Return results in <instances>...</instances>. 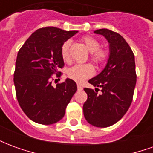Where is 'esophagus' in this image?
Listing matches in <instances>:
<instances>
[{
  "mask_svg": "<svg viewBox=\"0 0 153 153\" xmlns=\"http://www.w3.org/2000/svg\"><path fill=\"white\" fill-rule=\"evenodd\" d=\"M77 88H78V90H79V91L83 90V87L81 86V85H79V84H78V85H77Z\"/></svg>",
  "mask_w": 153,
  "mask_h": 153,
  "instance_id": "obj_1",
  "label": "esophagus"
}]
</instances>
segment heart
I'll use <instances>...</instances> for the list:
<instances>
[{
	"instance_id": "obj_1",
	"label": "heart",
	"mask_w": 153,
	"mask_h": 153,
	"mask_svg": "<svg viewBox=\"0 0 153 153\" xmlns=\"http://www.w3.org/2000/svg\"><path fill=\"white\" fill-rule=\"evenodd\" d=\"M82 41L91 52V60L93 62L96 64L97 65H101L106 62L109 56L108 51L105 49L100 48V42L96 38L90 36H86L82 38ZM70 45V41H66L62 44L60 48V55L65 61H69L70 60V54H69ZM93 73H94V69L93 65L90 64H85V65L77 64L70 68L67 71V74L69 78L76 82H82L84 79L92 76Z\"/></svg>"
}]
</instances>
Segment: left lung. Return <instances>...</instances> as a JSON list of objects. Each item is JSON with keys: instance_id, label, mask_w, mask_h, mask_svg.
<instances>
[{"instance_id": "1", "label": "left lung", "mask_w": 153, "mask_h": 153, "mask_svg": "<svg viewBox=\"0 0 153 153\" xmlns=\"http://www.w3.org/2000/svg\"><path fill=\"white\" fill-rule=\"evenodd\" d=\"M94 33L108 41L110 56L104 70L88 81L97 88H84L88 99L83 104V115L90 125L106 128L119 121L131 105L137 80L134 55L120 34L106 28ZM98 87L102 88L101 94Z\"/></svg>"}]
</instances>
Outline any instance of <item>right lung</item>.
Here are the masks:
<instances>
[{"instance_id":"obj_1","label":"right lung","mask_w":153,"mask_h":153,"mask_svg":"<svg viewBox=\"0 0 153 153\" xmlns=\"http://www.w3.org/2000/svg\"><path fill=\"white\" fill-rule=\"evenodd\" d=\"M77 33L55 27L39 28L19 51L14 73L15 93L21 109L33 121L41 125L60 121L77 91L76 83L70 79L56 87L51 84V76L60 77L58 70L65 65L61 46Z\"/></svg>"}]
</instances>
